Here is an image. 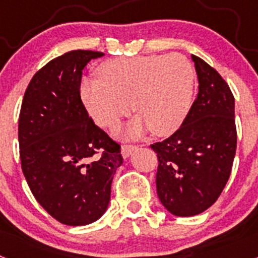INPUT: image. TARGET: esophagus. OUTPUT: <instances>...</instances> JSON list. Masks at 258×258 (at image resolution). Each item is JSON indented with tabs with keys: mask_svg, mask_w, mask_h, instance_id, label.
<instances>
[{
	"mask_svg": "<svg viewBox=\"0 0 258 258\" xmlns=\"http://www.w3.org/2000/svg\"><path fill=\"white\" fill-rule=\"evenodd\" d=\"M134 149H136V146L134 145H127V143H124V145L121 146V155L124 157H127L132 152L134 151Z\"/></svg>",
	"mask_w": 258,
	"mask_h": 258,
	"instance_id": "obj_1",
	"label": "esophagus"
}]
</instances>
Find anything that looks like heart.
<instances>
[{
	"mask_svg": "<svg viewBox=\"0 0 258 258\" xmlns=\"http://www.w3.org/2000/svg\"><path fill=\"white\" fill-rule=\"evenodd\" d=\"M101 80L84 79L81 99L98 125L111 127L132 108L140 120L127 127L140 136L146 126L159 137L174 133L192 104L195 72L178 54L134 55L107 60L98 68Z\"/></svg>",
	"mask_w": 258,
	"mask_h": 258,
	"instance_id": "heart-1",
	"label": "heart"
}]
</instances>
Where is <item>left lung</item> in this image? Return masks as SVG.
Here are the masks:
<instances>
[{
    "instance_id": "left-lung-1",
    "label": "left lung",
    "mask_w": 258,
    "mask_h": 258,
    "mask_svg": "<svg viewBox=\"0 0 258 258\" xmlns=\"http://www.w3.org/2000/svg\"><path fill=\"white\" fill-rule=\"evenodd\" d=\"M199 93L169 138L151 145L157 155L156 190L168 211L190 217L213 206L231 174L236 151L235 99L217 71L192 55Z\"/></svg>"
}]
</instances>
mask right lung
I'll use <instances>...</instances> for the list:
<instances>
[{"instance_id": "obj_1", "label": "right lung", "mask_w": 258, "mask_h": 258, "mask_svg": "<svg viewBox=\"0 0 258 258\" xmlns=\"http://www.w3.org/2000/svg\"><path fill=\"white\" fill-rule=\"evenodd\" d=\"M103 52L74 50L28 84L19 115L20 164L33 197L59 222L88 225L106 212L120 145L97 126L80 95L83 70Z\"/></svg>"}]
</instances>
